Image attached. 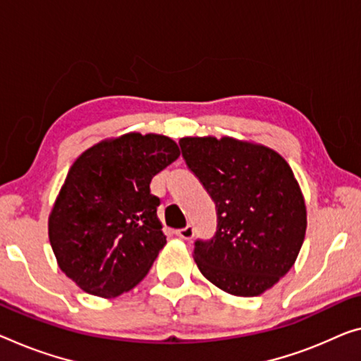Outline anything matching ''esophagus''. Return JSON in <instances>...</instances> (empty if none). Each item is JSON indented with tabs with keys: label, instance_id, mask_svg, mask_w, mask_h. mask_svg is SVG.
<instances>
[{
	"label": "esophagus",
	"instance_id": "obj_1",
	"mask_svg": "<svg viewBox=\"0 0 361 361\" xmlns=\"http://www.w3.org/2000/svg\"><path fill=\"white\" fill-rule=\"evenodd\" d=\"M193 234H195V231H193L192 226H187V227H182V229H177L176 231V235L182 238V240H192Z\"/></svg>",
	"mask_w": 361,
	"mask_h": 361
}]
</instances>
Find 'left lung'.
Masks as SVG:
<instances>
[{
  "label": "left lung",
  "mask_w": 361,
  "mask_h": 361,
  "mask_svg": "<svg viewBox=\"0 0 361 361\" xmlns=\"http://www.w3.org/2000/svg\"><path fill=\"white\" fill-rule=\"evenodd\" d=\"M218 213L209 240H197L193 258L216 287L257 297L289 273L307 231V207L290 166L274 149L232 137L179 140Z\"/></svg>",
  "instance_id": "obj_1"
}]
</instances>
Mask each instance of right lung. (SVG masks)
I'll use <instances>...</instances> for the list:
<instances>
[{"label":"right lung","mask_w":361,"mask_h":361,"mask_svg":"<svg viewBox=\"0 0 361 361\" xmlns=\"http://www.w3.org/2000/svg\"><path fill=\"white\" fill-rule=\"evenodd\" d=\"M173 138L130 132L85 149L71 166L48 218L63 273L111 298L134 289L166 243L149 182L179 158Z\"/></svg>","instance_id":"obj_1"}]
</instances>
